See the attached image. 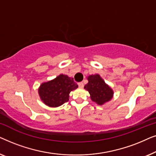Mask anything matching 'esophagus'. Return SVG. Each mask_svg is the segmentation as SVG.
Masks as SVG:
<instances>
[{
  "label": "esophagus",
  "mask_w": 156,
  "mask_h": 156,
  "mask_svg": "<svg viewBox=\"0 0 156 156\" xmlns=\"http://www.w3.org/2000/svg\"><path fill=\"white\" fill-rule=\"evenodd\" d=\"M78 86L80 87V88H82L83 87H84V83L83 82H79L78 83Z\"/></svg>",
  "instance_id": "esophagus-1"
}]
</instances>
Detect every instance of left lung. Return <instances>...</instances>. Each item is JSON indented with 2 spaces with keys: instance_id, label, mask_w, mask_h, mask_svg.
Returning a JSON list of instances; mask_svg holds the SVG:
<instances>
[{
  "instance_id": "1",
  "label": "left lung",
  "mask_w": 156,
  "mask_h": 156,
  "mask_svg": "<svg viewBox=\"0 0 156 156\" xmlns=\"http://www.w3.org/2000/svg\"><path fill=\"white\" fill-rule=\"evenodd\" d=\"M88 81L89 82L85 85L84 89L90 94L93 101L101 105L112 99V89L105 84L99 74L89 76Z\"/></svg>"
}]
</instances>
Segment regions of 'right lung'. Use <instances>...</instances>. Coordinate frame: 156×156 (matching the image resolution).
<instances>
[{"mask_svg": "<svg viewBox=\"0 0 156 156\" xmlns=\"http://www.w3.org/2000/svg\"><path fill=\"white\" fill-rule=\"evenodd\" d=\"M78 87V85L67 75L60 74L54 80L40 85L39 94L42 101L51 107L62 105L69 100L70 91Z\"/></svg>", "mask_w": 156, "mask_h": 156, "instance_id": "obj_1", "label": "right lung"}]
</instances>
